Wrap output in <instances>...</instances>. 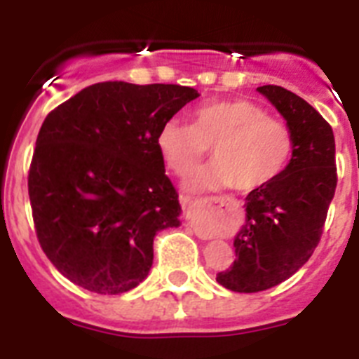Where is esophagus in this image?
<instances>
[{"instance_id": "esophagus-1", "label": "esophagus", "mask_w": 359, "mask_h": 359, "mask_svg": "<svg viewBox=\"0 0 359 359\" xmlns=\"http://www.w3.org/2000/svg\"><path fill=\"white\" fill-rule=\"evenodd\" d=\"M208 201H214L215 203V201H219V198H208ZM185 203H189V199H187V198L183 199V205H185Z\"/></svg>"}]
</instances>
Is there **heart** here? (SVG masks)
<instances>
[{
    "instance_id": "obj_1",
    "label": "heart",
    "mask_w": 359,
    "mask_h": 359,
    "mask_svg": "<svg viewBox=\"0 0 359 359\" xmlns=\"http://www.w3.org/2000/svg\"><path fill=\"white\" fill-rule=\"evenodd\" d=\"M156 145L165 165L185 177L212 147L214 163L190 182V189L233 187L255 192L273 183L287 169L294 136L284 120L266 115L244 98L214 100L196 107L190 126L180 120L161 123Z\"/></svg>"
}]
</instances>
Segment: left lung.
I'll return each instance as SVG.
<instances>
[{"label": "left lung", "instance_id": "8db88e82", "mask_svg": "<svg viewBox=\"0 0 359 359\" xmlns=\"http://www.w3.org/2000/svg\"><path fill=\"white\" fill-rule=\"evenodd\" d=\"M257 91L286 118L294 151L273 183L246 196V223L233 241L236 261L215 277L237 293L269 290L309 261L338 182L334 135L318 111L280 86Z\"/></svg>", "mask_w": 359, "mask_h": 359}]
</instances>
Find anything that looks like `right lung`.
Returning a JSON list of instances; mask_svg holds the SVG:
<instances>
[{"label":"right lung","mask_w":359,"mask_h":359,"mask_svg":"<svg viewBox=\"0 0 359 359\" xmlns=\"http://www.w3.org/2000/svg\"><path fill=\"white\" fill-rule=\"evenodd\" d=\"M198 91L98 82L50 111L37 135L28 196L37 241L73 284L133 290L152 266L154 236L180 226V201L158 129Z\"/></svg>","instance_id":"1"}]
</instances>
